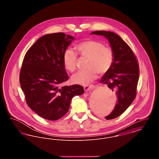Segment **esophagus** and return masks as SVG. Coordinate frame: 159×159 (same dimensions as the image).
<instances>
[{
	"instance_id": "34e87169",
	"label": "esophagus",
	"mask_w": 159,
	"mask_h": 159,
	"mask_svg": "<svg viewBox=\"0 0 159 159\" xmlns=\"http://www.w3.org/2000/svg\"><path fill=\"white\" fill-rule=\"evenodd\" d=\"M92 89H93V86H91V85H86V86H84V90L85 92H87Z\"/></svg>"
}]
</instances>
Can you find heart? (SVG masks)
Wrapping results in <instances>:
<instances>
[{
    "mask_svg": "<svg viewBox=\"0 0 159 159\" xmlns=\"http://www.w3.org/2000/svg\"><path fill=\"white\" fill-rule=\"evenodd\" d=\"M76 49L79 54L88 58L86 70L78 71L72 76L73 82L85 85L94 80L97 73L100 75L106 74L110 69L114 61L113 50L97 40H88L77 44ZM77 55L71 49L65 51L63 62L65 68L70 72H73L76 68Z\"/></svg>",
    "mask_w": 159,
    "mask_h": 159,
    "instance_id": "1",
    "label": "heart"
}]
</instances>
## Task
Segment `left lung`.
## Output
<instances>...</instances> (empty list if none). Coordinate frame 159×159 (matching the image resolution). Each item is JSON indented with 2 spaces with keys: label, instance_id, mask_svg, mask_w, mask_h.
<instances>
[{
  "label": "left lung",
  "instance_id": "1",
  "mask_svg": "<svg viewBox=\"0 0 159 159\" xmlns=\"http://www.w3.org/2000/svg\"><path fill=\"white\" fill-rule=\"evenodd\" d=\"M91 34L104 36L113 51V64L100 80V83L107 84L117 96L114 109L106 117L107 120L113 119L123 113L136 97L139 76L138 61L127 43L113 32L95 31Z\"/></svg>",
  "mask_w": 159,
  "mask_h": 159
}]
</instances>
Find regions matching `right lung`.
<instances>
[{"instance_id": "right-lung-1", "label": "right lung", "mask_w": 159, "mask_h": 159, "mask_svg": "<svg viewBox=\"0 0 159 159\" xmlns=\"http://www.w3.org/2000/svg\"><path fill=\"white\" fill-rule=\"evenodd\" d=\"M75 39L64 33L46 34L24 57L20 75L21 88L28 106L46 120L61 118L68 112L73 97L84 93L79 84L61 86L68 79L64 53Z\"/></svg>"}]
</instances>
